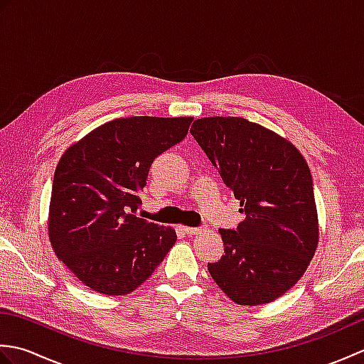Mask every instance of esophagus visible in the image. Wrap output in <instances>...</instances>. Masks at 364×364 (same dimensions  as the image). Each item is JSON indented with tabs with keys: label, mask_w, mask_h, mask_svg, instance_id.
<instances>
[{
	"label": "esophagus",
	"mask_w": 364,
	"mask_h": 364,
	"mask_svg": "<svg viewBox=\"0 0 364 364\" xmlns=\"http://www.w3.org/2000/svg\"><path fill=\"white\" fill-rule=\"evenodd\" d=\"M183 230L186 235H198V233H202V231H205L203 227H184Z\"/></svg>",
	"instance_id": "1"
}]
</instances>
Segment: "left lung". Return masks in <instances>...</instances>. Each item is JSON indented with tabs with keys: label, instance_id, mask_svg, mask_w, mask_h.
Segmentation results:
<instances>
[{
	"label": "left lung",
	"instance_id": "8db88e82",
	"mask_svg": "<svg viewBox=\"0 0 364 364\" xmlns=\"http://www.w3.org/2000/svg\"><path fill=\"white\" fill-rule=\"evenodd\" d=\"M191 134L245 214L219 230L225 255L208 270L236 304H269L299 282L318 247L310 167L291 142L242 117L198 119Z\"/></svg>",
	"mask_w": 364,
	"mask_h": 364
}]
</instances>
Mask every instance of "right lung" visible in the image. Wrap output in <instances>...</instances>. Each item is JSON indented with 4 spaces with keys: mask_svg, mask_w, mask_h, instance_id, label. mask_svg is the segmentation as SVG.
Returning <instances> with one entry per match:
<instances>
[{
    "mask_svg": "<svg viewBox=\"0 0 364 364\" xmlns=\"http://www.w3.org/2000/svg\"><path fill=\"white\" fill-rule=\"evenodd\" d=\"M192 117L115 119L68 146L53 178L48 235L56 257L100 294L123 296L176 241L136 215L151 162L186 137Z\"/></svg>",
    "mask_w": 364,
    "mask_h": 364,
    "instance_id": "1",
    "label": "right lung"
}]
</instances>
